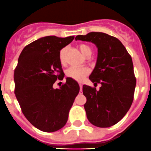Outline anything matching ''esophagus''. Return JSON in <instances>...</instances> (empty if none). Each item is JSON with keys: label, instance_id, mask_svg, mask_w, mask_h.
Instances as JSON below:
<instances>
[{"label": "esophagus", "instance_id": "1", "mask_svg": "<svg viewBox=\"0 0 151 151\" xmlns=\"http://www.w3.org/2000/svg\"><path fill=\"white\" fill-rule=\"evenodd\" d=\"M79 86H80V88H81V89H82V87H83V85L81 83H80L79 84Z\"/></svg>", "mask_w": 151, "mask_h": 151}]
</instances>
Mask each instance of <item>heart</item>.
<instances>
[{"instance_id": "1", "label": "heart", "mask_w": 151, "mask_h": 151, "mask_svg": "<svg viewBox=\"0 0 151 151\" xmlns=\"http://www.w3.org/2000/svg\"><path fill=\"white\" fill-rule=\"evenodd\" d=\"M79 49L81 50V53L86 57L87 55H91L92 53V50L90 47L84 43H81L79 45ZM65 55H66V49L62 48L59 51V62L62 65L65 64ZM89 70L86 68H77V67H72L66 70V76L69 78H71L74 81L81 82L85 79V77L88 75Z\"/></svg>"}]
</instances>
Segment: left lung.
<instances>
[{
    "instance_id": "1",
    "label": "left lung",
    "mask_w": 151,
    "mask_h": 151,
    "mask_svg": "<svg viewBox=\"0 0 151 151\" xmlns=\"http://www.w3.org/2000/svg\"><path fill=\"white\" fill-rule=\"evenodd\" d=\"M75 40L92 42L98 48L96 67L89 78L101 86L97 91L83 86L88 119L101 128L114 126L128 112L134 99L136 78L131 55L117 38L102 32L77 35Z\"/></svg>"
}]
</instances>
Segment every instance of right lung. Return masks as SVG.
<instances>
[{
    "mask_svg": "<svg viewBox=\"0 0 151 151\" xmlns=\"http://www.w3.org/2000/svg\"><path fill=\"white\" fill-rule=\"evenodd\" d=\"M74 36L43 37L23 49L14 70L15 95L24 116L37 129L46 132L60 129L66 124L80 86L67 77L59 89L53 83L65 74L59 51Z\"/></svg>",
    "mask_w": 151,
    "mask_h": 151,
    "instance_id": "obj_1",
    "label": "right lung"
}]
</instances>
